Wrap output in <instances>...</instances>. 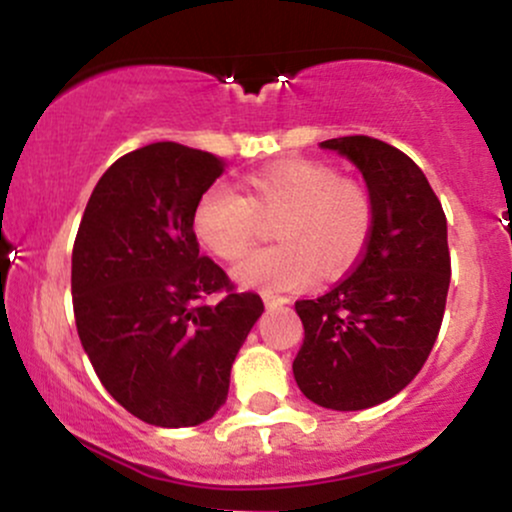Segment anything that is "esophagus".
Returning <instances> with one entry per match:
<instances>
[{
    "label": "esophagus",
    "instance_id": "obj_1",
    "mask_svg": "<svg viewBox=\"0 0 512 512\" xmlns=\"http://www.w3.org/2000/svg\"><path fill=\"white\" fill-rule=\"evenodd\" d=\"M291 301L286 296H274V293H264V305H267L269 310L272 308H284V305H289Z\"/></svg>",
    "mask_w": 512,
    "mask_h": 512
}]
</instances>
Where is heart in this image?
I'll list each match as a JSON object with an SVG mask.
<instances>
[{"label":"heart","mask_w":512,"mask_h":512,"mask_svg":"<svg viewBox=\"0 0 512 512\" xmlns=\"http://www.w3.org/2000/svg\"><path fill=\"white\" fill-rule=\"evenodd\" d=\"M250 197L223 185L202 192L192 211L197 243L221 260H240L257 236V214H279L274 236L281 245L240 262L233 276L260 291L308 289L320 276H337L366 248L373 207L368 192L342 180L327 163L286 161L250 178Z\"/></svg>","instance_id":"obj_1"}]
</instances>
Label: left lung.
<instances>
[{
  "instance_id": "1",
  "label": "left lung",
  "mask_w": 512,
  "mask_h": 512,
  "mask_svg": "<svg viewBox=\"0 0 512 512\" xmlns=\"http://www.w3.org/2000/svg\"><path fill=\"white\" fill-rule=\"evenodd\" d=\"M361 170L373 226L354 272L296 301L305 339L293 378L310 402L358 411L416 378L436 344L450 286L448 221L424 170L373 137L327 139Z\"/></svg>"
}]
</instances>
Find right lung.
<instances>
[{
	"instance_id": "1",
	"label": "right lung",
	"mask_w": 512,
	"mask_h": 512,
	"mask_svg": "<svg viewBox=\"0 0 512 512\" xmlns=\"http://www.w3.org/2000/svg\"><path fill=\"white\" fill-rule=\"evenodd\" d=\"M223 173L207 151L156 142L125 154L88 199L72 252L74 317L105 390L161 428L209 421L226 404L231 366L264 313L199 255L192 211ZM226 292L216 306L203 303Z\"/></svg>"
}]
</instances>
